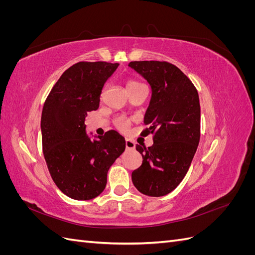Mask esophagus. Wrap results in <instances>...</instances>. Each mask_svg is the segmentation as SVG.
<instances>
[{
    "instance_id": "esophagus-1",
    "label": "esophagus",
    "mask_w": 255,
    "mask_h": 255,
    "mask_svg": "<svg viewBox=\"0 0 255 255\" xmlns=\"http://www.w3.org/2000/svg\"><path fill=\"white\" fill-rule=\"evenodd\" d=\"M126 146H127V149L133 150V149H135V142L133 140H130V139H127L126 140Z\"/></svg>"
}]
</instances>
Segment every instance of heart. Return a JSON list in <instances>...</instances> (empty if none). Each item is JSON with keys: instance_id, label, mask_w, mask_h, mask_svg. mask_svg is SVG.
I'll return each instance as SVG.
<instances>
[{"instance_id": "1", "label": "heart", "mask_w": 255, "mask_h": 255, "mask_svg": "<svg viewBox=\"0 0 255 255\" xmlns=\"http://www.w3.org/2000/svg\"><path fill=\"white\" fill-rule=\"evenodd\" d=\"M139 85H141V83L134 81V80H130L127 84V88H128V90H129V89H133L137 86H139ZM115 125L120 130H127L130 125V121L127 118H118L115 121Z\"/></svg>"}]
</instances>
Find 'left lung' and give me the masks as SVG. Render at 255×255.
Masks as SVG:
<instances>
[{
	"mask_svg": "<svg viewBox=\"0 0 255 255\" xmlns=\"http://www.w3.org/2000/svg\"><path fill=\"white\" fill-rule=\"evenodd\" d=\"M149 83L152 90L144 115L153 144H136L141 166L132 172L134 186L150 197L168 195L186 175L200 140L199 95L179 68L167 61L143 60L128 64Z\"/></svg>",
	"mask_w": 255,
	"mask_h": 255,
	"instance_id": "1",
	"label": "left lung"
}]
</instances>
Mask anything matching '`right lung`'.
I'll use <instances>...</instances> for the list:
<instances>
[{
  "label": "right lung",
  "mask_w": 255,
  "mask_h": 255,
  "mask_svg": "<svg viewBox=\"0 0 255 255\" xmlns=\"http://www.w3.org/2000/svg\"><path fill=\"white\" fill-rule=\"evenodd\" d=\"M118 66L105 61L71 66L43 105L40 128L45 163L56 186L74 200L101 194L107 171L126 149L125 137L116 130L91 139L85 126L87 113L98 110L104 84Z\"/></svg>",
  "instance_id": "add662e5"
}]
</instances>
